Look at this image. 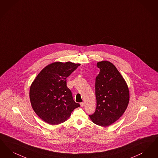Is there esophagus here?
Here are the masks:
<instances>
[{
	"label": "esophagus",
	"mask_w": 158,
	"mask_h": 158,
	"mask_svg": "<svg viewBox=\"0 0 158 158\" xmlns=\"http://www.w3.org/2000/svg\"><path fill=\"white\" fill-rule=\"evenodd\" d=\"M84 104H85V103H84V102L80 103V106H81V107H83V106H84Z\"/></svg>",
	"instance_id": "esophagus-1"
}]
</instances>
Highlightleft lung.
<instances>
[{
	"mask_svg": "<svg viewBox=\"0 0 158 158\" xmlns=\"http://www.w3.org/2000/svg\"><path fill=\"white\" fill-rule=\"evenodd\" d=\"M100 71L95 84L97 106L89 115L94 123L106 127L123 115L129 102V90L123 77L109 61L98 62Z\"/></svg>",
	"mask_w": 158,
	"mask_h": 158,
	"instance_id": "obj_1",
	"label": "left lung"
}]
</instances>
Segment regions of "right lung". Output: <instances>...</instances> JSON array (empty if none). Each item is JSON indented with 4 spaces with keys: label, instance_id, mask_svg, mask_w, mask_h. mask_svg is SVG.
I'll return each instance as SVG.
<instances>
[{
    "label": "right lung",
    "instance_id": "obj_1",
    "mask_svg": "<svg viewBox=\"0 0 158 158\" xmlns=\"http://www.w3.org/2000/svg\"><path fill=\"white\" fill-rule=\"evenodd\" d=\"M79 65L71 62H53L42 69L32 83L29 98L32 109L46 123H62L80 106L74 101L66 80Z\"/></svg>",
    "mask_w": 158,
    "mask_h": 158
}]
</instances>
